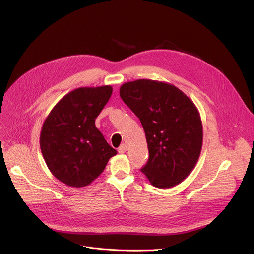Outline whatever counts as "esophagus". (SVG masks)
Masks as SVG:
<instances>
[{"mask_svg":"<svg viewBox=\"0 0 254 254\" xmlns=\"http://www.w3.org/2000/svg\"><path fill=\"white\" fill-rule=\"evenodd\" d=\"M127 146L126 145V144H123V145H120L119 146V148H118V152L119 153H125L126 151H127Z\"/></svg>","mask_w":254,"mask_h":254,"instance_id":"obj_1","label":"esophagus"}]
</instances>
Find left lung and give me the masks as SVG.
Listing matches in <instances>:
<instances>
[{"label": "left lung", "instance_id": "obj_1", "mask_svg": "<svg viewBox=\"0 0 254 254\" xmlns=\"http://www.w3.org/2000/svg\"><path fill=\"white\" fill-rule=\"evenodd\" d=\"M119 95L145 131L149 158L141 172L158 189L181 183L203 146L202 119L194 103L175 85L150 79L124 83Z\"/></svg>", "mask_w": 254, "mask_h": 254}]
</instances>
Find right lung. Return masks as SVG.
I'll return each instance as SVG.
<instances>
[{
	"label": "right lung",
	"instance_id": "obj_1",
	"mask_svg": "<svg viewBox=\"0 0 254 254\" xmlns=\"http://www.w3.org/2000/svg\"><path fill=\"white\" fill-rule=\"evenodd\" d=\"M112 91L111 85L76 88L45 118L40 147L49 171L61 182L76 189L89 185L117 153L95 125Z\"/></svg>",
	"mask_w": 254,
	"mask_h": 254
}]
</instances>
